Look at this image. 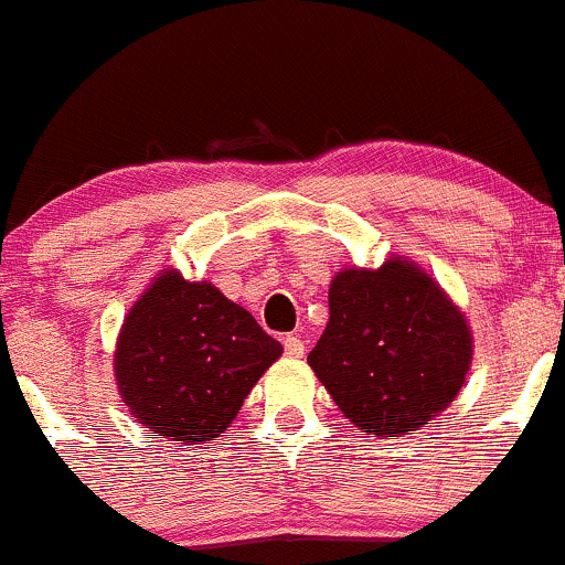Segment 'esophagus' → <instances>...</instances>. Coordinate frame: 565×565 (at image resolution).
<instances>
[{
  "mask_svg": "<svg viewBox=\"0 0 565 565\" xmlns=\"http://www.w3.org/2000/svg\"><path fill=\"white\" fill-rule=\"evenodd\" d=\"M282 345H285V353H288L290 359H301V356H305V342H301V337L285 334L282 337Z\"/></svg>",
  "mask_w": 565,
  "mask_h": 565,
  "instance_id": "34e87169",
  "label": "esophagus"
}]
</instances>
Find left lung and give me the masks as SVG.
<instances>
[{
	"instance_id": "obj_1",
	"label": "left lung",
	"mask_w": 565,
	"mask_h": 565,
	"mask_svg": "<svg viewBox=\"0 0 565 565\" xmlns=\"http://www.w3.org/2000/svg\"><path fill=\"white\" fill-rule=\"evenodd\" d=\"M473 362V331L416 260L348 266L329 285V323L307 364L337 408L375 438H399L449 408Z\"/></svg>"
}]
</instances>
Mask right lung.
Listing matches in <instances>:
<instances>
[{"label":"right lung","instance_id":"obj_1","mask_svg":"<svg viewBox=\"0 0 565 565\" xmlns=\"http://www.w3.org/2000/svg\"><path fill=\"white\" fill-rule=\"evenodd\" d=\"M280 356V342L217 285L162 269L125 316L114 377L138 424L193 446L231 427Z\"/></svg>","mask_w":565,"mask_h":565}]
</instances>
